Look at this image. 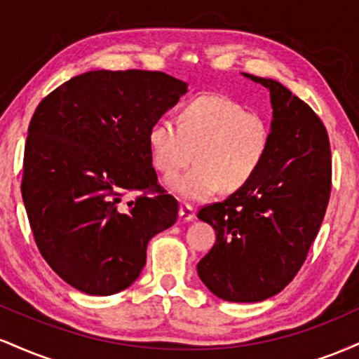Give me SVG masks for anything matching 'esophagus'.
Returning a JSON list of instances; mask_svg holds the SVG:
<instances>
[{"instance_id": "esophagus-1", "label": "esophagus", "mask_w": 359, "mask_h": 359, "mask_svg": "<svg viewBox=\"0 0 359 359\" xmlns=\"http://www.w3.org/2000/svg\"><path fill=\"white\" fill-rule=\"evenodd\" d=\"M179 219L182 221V222H189V221L194 219V211H192L191 205H187V204L180 205V209H179Z\"/></svg>"}]
</instances>
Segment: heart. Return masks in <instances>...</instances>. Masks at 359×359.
<instances>
[{
	"label": "heart",
	"instance_id": "1",
	"mask_svg": "<svg viewBox=\"0 0 359 359\" xmlns=\"http://www.w3.org/2000/svg\"><path fill=\"white\" fill-rule=\"evenodd\" d=\"M270 125L262 114L221 96L185 102L179 123L162 118L148 131L156 170L170 177L192 158L196 167L167 182L185 203H203L222 187L233 192L258 174L270 151Z\"/></svg>",
	"mask_w": 359,
	"mask_h": 359
}]
</instances>
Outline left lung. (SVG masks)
<instances>
[{"label":"left lung","mask_w":359,"mask_h":359,"mask_svg":"<svg viewBox=\"0 0 359 359\" xmlns=\"http://www.w3.org/2000/svg\"><path fill=\"white\" fill-rule=\"evenodd\" d=\"M243 76L270 93V151L245 187L197 214L216 231L197 275L222 300L262 302L297 275L319 233L331 194V150L306 102L278 81Z\"/></svg>","instance_id":"8db88e82"}]
</instances>
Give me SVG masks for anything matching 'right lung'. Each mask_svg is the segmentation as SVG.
<instances>
[{
	"label": "right lung",
	"mask_w": 359,
	"mask_h": 359,
	"mask_svg": "<svg viewBox=\"0 0 359 359\" xmlns=\"http://www.w3.org/2000/svg\"><path fill=\"white\" fill-rule=\"evenodd\" d=\"M187 93L163 72L89 71L64 82L28 126L22 196L42 257L88 295L140 277L148 241L177 221L158 185L148 131ZM128 190L147 194L121 204Z\"/></svg>",
	"instance_id": "right-lung-1"
}]
</instances>
